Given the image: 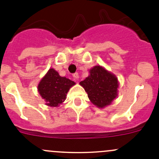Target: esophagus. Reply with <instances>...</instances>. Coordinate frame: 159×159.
Listing matches in <instances>:
<instances>
[{
    "label": "esophagus",
    "instance_id": "34e87169",
    "mask_svg": "<svg viewBox=\"0 0 159 159\" xmlns=\"http://www.w3.org/2000/svg\"><path fill=\"white\" fill-rule=\"evenodd\" d=\"M73 77L75 80H78V78H79V75H78V73L73 74Z\"/></svg>",
    "mask_w": 159,
    "mask_h": 159
}]
</instances>
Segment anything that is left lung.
<instances>
[{
  "mask_svg": "<svg viewBox=\"0 0 159 159\" xmlns=\"http://www.w3.org/2000/svg\"><path fill=\"white\" fill-rule=\"evenodd\" d=\"M89 73L80 84L87 92L90 101L101 108L111 105L118 96V78L100 65L93 67Z\"/></svg>",
  "mask_w": 159,
  "mask_h": 159,
  "instance_id": "obj_1",
  "label": "left lung"
}]
</instances>
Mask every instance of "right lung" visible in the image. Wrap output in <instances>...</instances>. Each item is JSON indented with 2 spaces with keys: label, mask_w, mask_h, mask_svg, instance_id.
I'll return each instance as SVG.
<instances>
[{
  "label": "right lung",
  "mask_w": 159,
  "mask_h": 159,
  "mask_svg": "<svg viewBox=\"0 0 159 159\" xmlns=\"http://www.w3.org/2000/svg\"><path fill=\"white\" fill-rule=\"evenodd\" d=\"M75 83L65 77H61L54 68L49 69L48 73L40 81L38 90L46 105L57 107L66 99L68 91Z\"/></svg>",
  "instance_id": "right-lung-1"
}]
</instances>
